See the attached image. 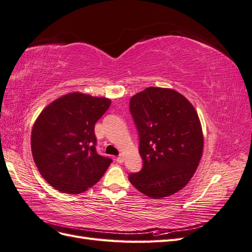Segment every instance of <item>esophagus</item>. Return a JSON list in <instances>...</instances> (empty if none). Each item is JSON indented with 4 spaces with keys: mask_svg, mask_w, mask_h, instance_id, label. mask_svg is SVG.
Returning <instances> with one entry per match:
<instances>
[{
    "mask_svg": "<svg viewBox=\"0 0 252 252\" xmlns=\"http://www.w3.org/2000/svg\"><path fill=\"white\" fill-rule=\"evenodd\" d=\"M117 162L120 163V164L123 163V162H124V157L122 156V155H120V156L117 158Z\"/></svg>",
    "mask_w": 252,
    "mask_h": 252,
    "instance_id": "obj_1",
    "label": "esophagus"
}]
</instances>
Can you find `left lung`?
<instances>
[{
	"label": "left lung",
	"instance_id": "left-lung-1",
	"mask_svg": "<svg viewBox=\"0 0 252 252\" xmlns=\"http://www.w3.org/2000/svg\"><path fill=\"white\" fill-rule=\"evenodd\" d=\"M140 138L141 171L131 184L151 199L169 196L192 178L203 154L199 116L187 98L168 88L148 87L129 103Z\"/></svg>",
	"mask_w": 252,
	"mask_h": 252
}]
</instances>
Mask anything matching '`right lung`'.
I'll use <instances>...</instances> for the list:
<instances>
[{
  "label": "right lung",
  "mask_w": 252,
  "mask_h": 252,
  "mask_svg": "<svg viewBox=\"0 0 252 252\" xmlns=\"http://www.w3.org/2000/svg\"><path fill=\"white\" fill-rule=\"evenodd\" d=\"M111 102L80 93L53 101L36 119L32 151L42 177L64 193L86 191L100 181L112 159L96 152L94 125Z\"/></svg>",
  "instance_id": "1"
}]
</instances>
